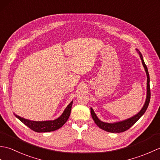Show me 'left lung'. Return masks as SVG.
Returning <instances> with one entry per match:
<instances>
[{
	"label": "left lung",
	"mask_w": 160,
	"mask_h": 160,
	"mask_svg": "<svg viewBox=\"0 0 160 160\" xmlns=\"http://www.w3.org/2000/svg\"><path fill=\"white\" fill-rule=\"evenodd\" d=\"M138 52H139V54H140V58L142 60V62L143 66L144 67V69L146 71V73H147V100H146L145 104L144 105L143 108H142L141 111L139 112V113L134 115L133 117H132L129 119H127V120L122 121V122H116V123H106V122H102L100 121L99 119L96 116V113H94V111L93 110L92 108H91V116H92L93 120H94L95 123H96L98 127H99L100 128L103 129V130L106 131L107 132H124L126 131H127L128 129L130 128L132 125H133L135 122H136L139 119H140L142 115H144L145 113V111H147V108L148 107L149 102H150V99H151V89H150V78H149V74H148V71L147 67L146 65L144 63V61L143 60V57H142L141 53L139 52L138 49H137Z\"/></svg>",
	"instance_id": "left-lung-1"
}]
</instances>
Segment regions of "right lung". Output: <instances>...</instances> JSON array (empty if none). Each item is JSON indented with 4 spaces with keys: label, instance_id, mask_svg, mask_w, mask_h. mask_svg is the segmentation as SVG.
Listing matches in <instances>:
<instances>
[{
    "label": "right lung",
    "instance_id": "1",
    "mask_svg": "<svg viewBox=\"0 0 160 160\" xmlns=\"http://www.w3.org/2000/svg\"><path fill=\"white\" fill-rule=\"evenodd\" d=\"M73 101L71 102L70 104L68 105L65 110L64 111L63 113L60 118L56 120H51V121H42V122H36L32 121L29 120H26L25 118H22L18 115H15V116L21 121L23 124H25L27 127L31 128L33 131L37 132H50L56 131L57 129L62 127V126L65 124L69 118L71 113V107H72Z\"/></svg>",
    "mask_w": 160,
    "mask_h": 160
}]
</instances>
